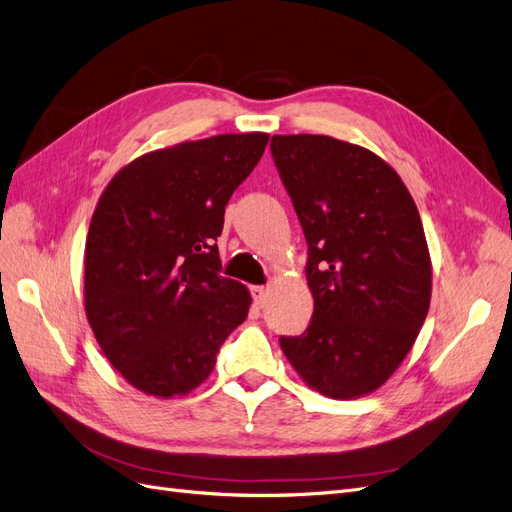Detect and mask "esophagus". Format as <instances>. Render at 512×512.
Segmentation results:
<instances>
[{
	"label": "esophagus",
	"instance_id": "esophagus-1",
	"mask_svg": "<svg viewBox=\"0 0 512 512\" xmlns=\"http://www.w3.org/2000/svg\"><path fill=\"white\" fill-rule=\"evenodd\" d=\"M252 299H254V305L260 309L265 307L267 303V297H269V288L267 286H252Z\"/></svg>",
	"mask_w": 512,
	"mask_h": 512
}]
</instances>
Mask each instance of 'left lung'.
<instances>
[{
	"label": "left lung",
	"mask_w": 512,
	"mask_h": 512,
	"mask_svg": "<svg viewBox=\"0 0 512 512\" xmlns=\"http://www.w3.org/2000/svg\"><path fill=\"white\" fill-rule=\"evenodd\" d=\"M271 156L307 241L314 297L309 327L280 346L318 393L367 395L406 359L429 312L421 215L395 170L365 147L277 134Z\"/></svg>",
	"instance_id": "1"
}]
</instances>
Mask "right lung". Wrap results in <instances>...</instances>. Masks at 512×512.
<instances>
[{
	"instance_id": "1",
	"label": "right lung",
	"mask_w": 512,
	"mask_h": 512,
	"mask_svg": "<svg viewBox=\"0 0 512 512\" xmlns=\"http://www.w3.org/2000/svg\"><path fill=\"white\" fill-rule=\"evenodd\" d=\"M269 134H220L136 158L106 185L85 243V312L111 365L153 397L213 371L252 297L222 277L224 207Z\"/></svg>"
}]
</instances>
